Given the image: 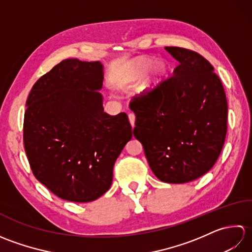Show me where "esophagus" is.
<instances>
[{"mask_svg":"<svg viewBox=\"0 0 252 252\" xmlns=\"http://www.w3.org/2000/svg\"><path fill=\"white\" fill-rule=\"evenodd\" d=\"M129 121H130V123H131V126H132V127H134L135 126V116L133 115V114H129Z\"/></svg>","mask_w":252,"mask_h":252,"instance_id":"1","label":"esophagus"}]
</instances>
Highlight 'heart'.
I'll return each mask as SVG.
<instances>
[{"mask_svg":"<svg viewBox=\"0 0 252 252\" xmlns=\"http://www.w3.org/2000/svg\"><path fill=\"white\" fill-rule=\"evenodd\" d=\"M154 63L155 60L149 56H142L131 61L118 76L116 81L117 87L122 89L134 87L146 78L148 72L153 68L151 77L143 91V94L146 96L152 94L164 82V80L168 78L169 72L168 65L164 62H158L155 65Z\"/></svg>","mask_w":252,"mask_h":252,"instance_id":"b5f03b06","label":"heart"}]
</instances>
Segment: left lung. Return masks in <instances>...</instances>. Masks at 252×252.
<instances>
[{
    "instance_id": "1",
    "label": "left lung",
    "mask_w": 252,
    "mask_h": 252,
    "mask_svg": "<svg viewBox=\"0 0 252 252\" xmlns=\"http://www.w3.org/2000/svg\"><path fill=\"white\" fill-rule=\"evenodd\" d=\"M164 49L179 66L152 94L133 98V134L160 181L183 184L206 174L220 156L227 130V100L206 58L182 47Z\"/></svg>"
}]
</instances>
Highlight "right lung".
Wrapping results in <instances>:
<instances>
[{
    "mask_svg": "<svg viewBox=\"0 0 252 252\" xmlns=\"http://www.w3.org/2000/svg\"><path fill=\"white\" fill-rule=\"evenodd\" d=\"M104 66L68 58L41 77L27 99L24 143L35 179L63 200L90 202L112 183L132 127L104 111Z\"/></svg>",
    "mask_w": 252,
    "mask_h": 252,
    "instance_id": "1",
    "label": "right lung"
}]
</instances>
